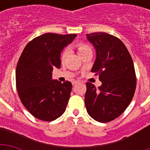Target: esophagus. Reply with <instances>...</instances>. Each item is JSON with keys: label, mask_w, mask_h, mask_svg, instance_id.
Returning <instances> with one entry per match:
<instances>
[{"label": "esophagus", "mask_w": 150, "mask_h": 150, "mask_svg": "<svg viewBox=\"0 0 150 150\" xmlns=\"http://www.w3.org/2000/svg\"><path fill=\"white\" fill-rule=\"evenodd\" d=\"M80 83V81H79V80H73V81H72V84L75 85L77 84V83Z\"/></svg>", "instance_id": "obj_1"}]
</instances>
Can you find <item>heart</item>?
<instances>
[{
	"label": "heart",
	"instance_id": "1",
	"mask_svg": "<svg viewBox=\"0 0 150 150\" xmlns=\"http://www.w3.org/2000/svg\"><path fill=\"white\" fill-rule=\"evenodd\" d=\"M76 46H77V50H78V53L79 55H80L81 54H83L84 51H86L87 50L91 49L88 45L83 44V43H79V44H78ZM67 53H68V50H67V48H65V49L62 50V54H61V59H62V60H64V59H65V58L67 57Z\"/></svg>",
	"mask_w": 150,
	"mask_h": 150
}]
</instances>
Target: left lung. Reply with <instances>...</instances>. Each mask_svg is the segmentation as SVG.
I'll return each instance as SVG.
<instances>
[{"instance_id": "1", "label": "left lung", "mask_w": 150, "mask_h": 150, "mask_svg": "<svg viewBox=\"0 0 150 150\" xmlns=\"http://www.w3.org/2000/svg\"><path fill=\"white\" fill-rule=\"evenodd\" d=\"M86 35L96 50L91 72L102 82L98 88L86 83V108L96 121L110 122L125 112L133 98L137 86L133 62L118 38L104 32Z\"/></svg>"}]
</instances>
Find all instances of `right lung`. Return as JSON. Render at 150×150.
<instances>
[{"label": "right lung", "mask_w": 150, "mask_h": 150, "mask_svg": "<svg viewBox=\"0 0 150 150\" xmlns=\"http://www.w3.org/2000/svg\"><path fill=\"white\" fill-rule=\"evenodd\" d=\"M76 34L46 33L29 42L16 68V87L25 108L44 121H52L65 112L72 84L52 79V71L60 68V54Z\"/></svg>", "instance_id": "1"}]
</instances>
